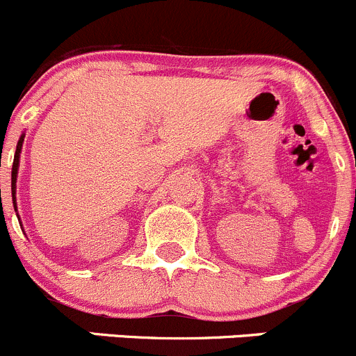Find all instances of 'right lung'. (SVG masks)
<instances>
[{
  "instance_id": "obj_1",
  "label": "right lung",
  "mask_w": 356,
  "mask_h": 356,
  "mask_svg": "<svg viewBox=\"0 0 356 356\" xmlns=\"http://www.w3.org/2000/svg\"><path fill=\"white\" fill-rule=\"evenodd\" d=\"M24 136L26 133H22L19 138V143H17V150H15V157H13V166H12V197H13V207L17 211V197H15V183H17V175H19V164H20V154H22V145H24ZM19 216V214H17Z\"/></svg>"
}]
</instances>
